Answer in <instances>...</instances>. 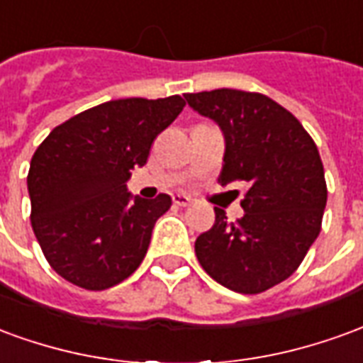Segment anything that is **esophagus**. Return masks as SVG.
<instances>
[{
	"label": "esophagus",
	"instance_id": "1",
	"mask_svg": "<svg viewBox=\"0 0 363 363\" xmlns=\"http://www.w3.org/2000/svg\"><path fill=\"white\" fill-rule=\"evenodd\" d=\"M173 202L177 206H182V208H184V206L192 204V198L186 196V194H173Z\"/></svg>",
	"mask_w": 363,
	"mask_h": 363
}]
</instances>
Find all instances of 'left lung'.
<instances>
[{"mask_svg": "<svg viewBox=\"0 0 363 363\" xmlns=\"http://www.w3.org/2000/svg\"><path fill=\"white\" fill-rule=\"evenodd\" d=\"M184 99L223 132L221 186H245V216L228 221L216 208L213 228L194 243L198 262L233 291H267L296 272L319 235L327 206L319 150L301 122L267 95L216 89Z\"/></svg>", "mask_w": 363, "mask_h": 363, "instance_id": "8db88e82", "label": "left lung"}]
</instances>
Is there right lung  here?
I'll return each mask as SVG.
<instances>
[{
	"mask_svg": "<svg viewBox=\"0 0 363 363\" xmlns=\"http://www.w3.org/2000/svg\"><path fill=\"white\" fill-rule=\"evenodd\" d=\"M182 96L118 99L52 130L30 159V223L44 257L64 280L101 291L142 264L171 196L128 192L135 165L184 108Z\"/></svg>",
	"mask_w": 363,
	"mask_h": 363,
	"instance_id": "right-lung-1",
	"label": "right lung"
}]
</instances>
